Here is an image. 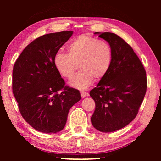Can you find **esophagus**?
Instances as JSON below:
<instances>
[{
  "label": "esophagus",
  "instance_id": "obj_1",
  "mask_svg": "<svg viewBox=\"0 0 161 161\" xmlns=\"http://www.w3.org/2000/svg\"><path fill=\"white\" fill-rule=\"evenodd\" d=\"M80 94H81V97H82V98L86 97L87 95H88V93H86V92H84V91H81L80 92Z\"/></svg>",
  "mask_w": 161,
  "mask_h": 161
}]
</instances>
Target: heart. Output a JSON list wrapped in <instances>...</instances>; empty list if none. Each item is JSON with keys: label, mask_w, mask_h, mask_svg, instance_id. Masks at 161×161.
Returning a JSON list of instances; mask_svg holds the SVG:
<instances>
[{"label": "heart", "mask_w": 161, "mask_h": 161, "mask_svg": "<svg viewBox=\"0 0 161 161\" xmlns=\"http://www.w3.org/2000/svg\"><path fill=\"white\" fill-rule=\"evenodd\" d=\"M113 53L109 44L95 37L82 35L72 41L68 46V54L58 53L53 64L61 76L70 78L79 64L81 70L72 77L70 86L84 90L95 80L103 79L110 69Z\"/></svg>", "instance_id": "obj_1"}]
</instances>
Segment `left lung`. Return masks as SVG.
<instances>
[{
  "label": "left lung",
  "mask_w": 161,
  "mask_h": 161,
  "mask_svg": "<svg viewBox=\"0 0 161 161\" xmlns=\"http://www.w3.org/2000/svg\"><path fill=\"white\" fill-rule=\"evenodd\" d=\"M111 46L113 59L107 75L91 97L95 102L91 123L97 131L108 133L129 125L137 115L147 91L146 71L132 47L111 32H95Z\"/></svg>",
  "instance_id": "obj_1"
}]
</instances>
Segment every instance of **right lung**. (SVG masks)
<instances>
[{
	"instance_id": "obj_1",
	"label": "right lung",
	"mask_w": 161,
	"mask_h": 161,
	"mask_svg": "<svg viewBox=\"0 0 161 161\" xmlns=\"http://www.w3.org/2000/svg\"><path fill=\"white\" fill-rule=\"evenodd\" d=\"M73 34L63 31L39 37L23 50L14 66L12 90L20 114L38 131H61L70 108L81 99L78 90L65 86L53 64L54 55Z\"/></svg>"
}]
</instances>
